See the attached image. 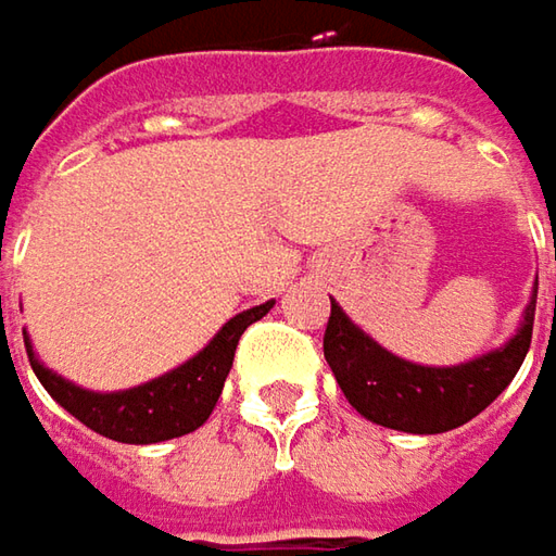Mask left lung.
Segmentation results:
<instances>
[{
    "mask_svg": "<svg viewBox=\"0 0 556 556\" xmlns=\"http://www.w3.org/2000/svg\"><path fill=\"white\" fill-rule=\"evenodd\" d=\"M535 296L539 281L532 288L520 331L504 346L448 368L415 365L383 350L331 300L325 358L350 405L371 424L420 437L445 433L489 408L520 371L532 343Z\"/></svg>",
    "mask_w": 556,
    "mask_h": 556,
    "instance_id": "1",
    "label": "left lung"
}]
</instances>
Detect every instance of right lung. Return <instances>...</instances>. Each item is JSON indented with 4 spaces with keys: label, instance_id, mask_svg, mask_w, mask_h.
I'll return each instance as SVG.
<instances>
[{
    "label": "right lung",
    "instance_id": "right-lung-1",
    "mask_svg": "<svg viewBox=\"0 0 556 556\" xmlns=\"http://www.w3.org/2000/svg\"><path fill=\"white\" fill-rule=\"evenodd\" d=\"M271 306H275V300L235 315L194 358H188L185 365L166 371L163 377H154L141 387L119 390V393L83 390L71 380H64L61 374H54L52 368H46L33 353L27 331H24V346H27V358H30L33 374L39 377V383L79 424H86L89 430L114 439V442L151 445V442H163V439L185 437L213 415L225 377L231 371L241 333L253 321H260Z\"/></svg>",
    "mask_w": 556,
    "mask_h": 556
}]
</instances>
